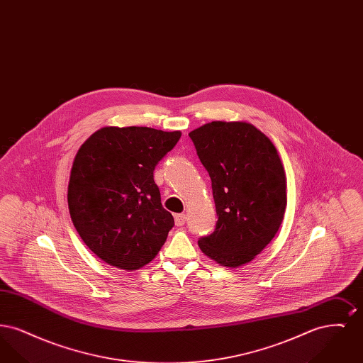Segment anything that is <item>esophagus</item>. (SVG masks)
Instances as JSON below:
<instances>
[{"instance_id": "1", "label": "esophagus", "mask_w": 363, "mask_h": 363, "mask_svg": "<svg viewBox=\"0 0 363 363\" xmlns=\"http://www.w3.org/2000/svg\"><path fill=\"white\" fill-rule=\"evenodd\" d=\"M174 218H175V225H178V227L186 223V215L185 213H177Z\"/></svg>"}]
</instances>
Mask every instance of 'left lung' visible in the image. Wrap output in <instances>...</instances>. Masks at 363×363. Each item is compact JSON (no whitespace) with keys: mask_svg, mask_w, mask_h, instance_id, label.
<instances>
[{"mask_svg":"<svg viewBox=\"0 0 363 363\" xmlns=\"http://www.w3.org/2000/svg\"><path fill=\"white\" fill-rule=\"evenodd\" d=\"M189 138L209 174L218 215L215 231L199 246L223 267H241L281 225L287 206L281 160L272 141L247 122H209Z\"/></svg>","mask_w":363,"mask_h":363,"instance_id":"1","label":"left lung"}]
</instances>
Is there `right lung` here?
I'll use <instances>...</instances> for the list:
<instances>
[{
	"mask_svg": "<svg viewBox=\"0 0 363 363\" xmlns=\"http://www.w3.org/2000/svg\"><path fill=\"white\" fill-rule=\"evenodd\" d=\"M179 138V130L106 126L74 156L70 218L89 250L108 265L140 269L167 240L174 218L162 207L154 170Z\"/></svg>",
	"mask_w": 363,
	"mask_h": 363,
	"instance_id": "1",
	"label": "right lung"
}]
</instances>
